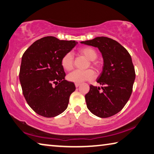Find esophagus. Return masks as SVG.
I'll use <instances>...</instances> for the list:
<instances>
[{
  "instance_id": "esophagus-1",
  "label": "esophagus",
  "mask_w": 154,
  "mask_h": 154,
  "mask_svg": "<svg viewBox=\"0 0 154 154\" xmlns=\"http://www.w3.org/2000/svg\"><path fill=\"white\" fill-rule=\"evenodd\" d=\"M80 85V83H77V82H75V87H79Z\"/></svg>"
}]
</instances>
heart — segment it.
<instances>
[{
	"instance_id": "heart-1",
	"label": "heart",
	"mask_w": 154,
	"mask_h": 154,
	"mask_svg": "<svg viewBox=\"0 0 154 154\" xmlns=\"http://www.w3.org/2000/svg\"><path fill=\"white\" fill-rule=\"evenodd\" d=\"M80 52L84 55L90 61H93V65L97 68H99V64L94 61L97 57V53L93 48L84 47L80 50ZM61 63L63 68L69 71L74 67V56L71 52L67 53L61 58ZM95 77V73L92 69L80 70L75 69L67 75V79L73 82L80 83L86 80H91Z\"/></svg>"
}]
</instances>
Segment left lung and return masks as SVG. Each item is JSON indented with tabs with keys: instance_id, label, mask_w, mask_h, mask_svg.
<instances>
[{
	"instance_id": "left-lung-1",
	"label": "left lung",
	"mask_w": 154,
	"mask_h": 154,
	"mask_svg": "<svg viewBox=\"0 0 154 154\" xmlns=\"http://www.w3.org/2000/svg\"><path fill=\"white\" fill-rule=\"evenodd\" d=\"M98 48L103 59L102 72L97 82L103 87L90 86L85 95L87 108L99 118L112 116L122 110L131 95L135 72L127 50L107 37H96L80 42Z\"/></svg>"
}]
</instances>
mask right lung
<instances>
[{"label":"right lung","instance_id":"obj_1","mask_svg":"<svg viewBox=\"0 0 154 154\" xmlns=\"http://www.w3.org/2000/svg\"><path fill=\"white\" fill-rule=\"evenodd\" d=\"M77 43L47 36L35 41L23 53L20 81L27 103L36 114L53 118L67 109L75 87L65 80L61 60ZM56 82L58 85L53 87Z\"/></svg>","mask_w":154,"mask_h":154}]
</instances>
